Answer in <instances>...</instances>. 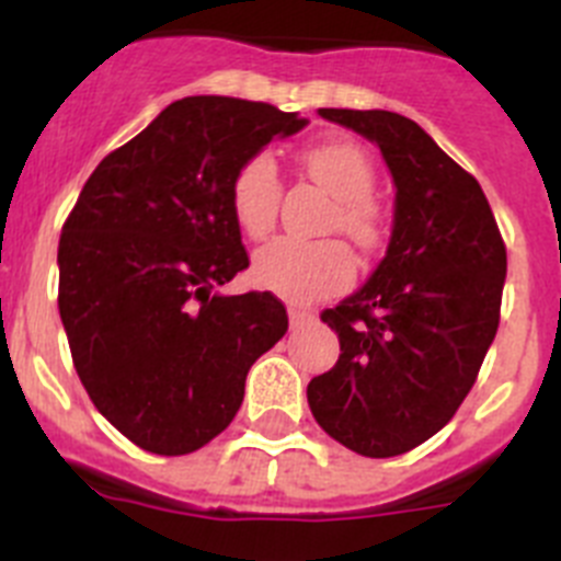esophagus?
I'll use <instances>...</instances> for the list:
<instances>
[{"label":"esophagus","instance_id":"esophagus-1","mask_svg":"<svg viewBox=\"0 0 561 561\" xmlns=\"http://www.w3.org/2000/svg\"><path fill=\"white\" fill-rule=\"evenodd\" d=\"M289 322L291 328H308L317 322V314L306 311V308H289Z\"/></svg>","mask_w":561,"mask_h":561}]
</instances>
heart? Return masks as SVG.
<instances>
[{"instance_id": "obj_1", "label": "heart", "mask_w": 561, "mask_h": 561, "mask_svg": "<svg viewBox=\"0 0 561 561\" xmlns=\"http://www.w3.org/2000/svg\"><path fill=\"white\" fill-rule=\"evenodd\" d=\"M308 178L336 197L331 228L342 230L364 253L383 241L381 205L373 199L375 167L362 144L322 138L300 150ZM284 183L266 152L250 156L230 180V210L241 233L264 239L275 228ZM253 275L264 289L289 302H320L339 295L356 277V259L342 239H275L255 253Z\"/></svg>"}]
</instances>
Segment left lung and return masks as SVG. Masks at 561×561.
Listing matches in <instances>:
<instances>
[{
	"label": "left lung",
	"mask_w": 561,
	"mask_h": 561,
	"mask_svg": "<svg viewBox=\"0 0 561 561\" xmlns=\"http://www.w3.org/2000/svg\"><path fill=\"white\" fill-rule=\"evenodd\" d=\"M381 147L394 180L387 255L356 295L322 311L339 362L308 383L328 436L369 459L417 448L450 423L501 322L506 244L479 180L392 111L320 107Z\"/></svg>",
	"instance_id": "obj_1"
}]
</instances>
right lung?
Listing matches in <instances>:
<instances>
[{
    "mask_svg": "<svg viewBox=\"0 0 561 561\" xmlns=\"http://www.w3.org/2000/svg\"><path fill=\"white\" fill-rule=\"evenodd\" d=\"M306 119L266 102L186 96L85 180L58 244V308L91 403L133 445L183 456L222 434L244 381L289 328L272 291L219 295L250 259L230 180Z\"/></svg>",
    "mask_w": 561,
    "mask_h": 561,
    "instance_id": "obj_1",
    "label": "right lung"
}]
</instances>
